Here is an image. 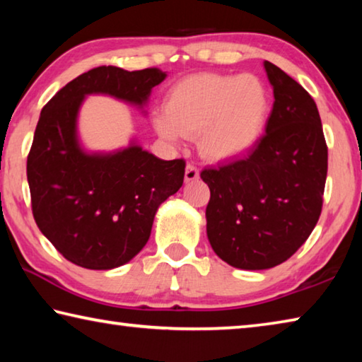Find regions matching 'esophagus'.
I'll list each match as a JSON object with an SVG mask.
<instances>
[{"label": "esophagus", "mask_w": 362, "mask_h": 362, "mask_svg": "<svg viewBox=\"0 0 362 362\" xmlns=\"http://www.w3.org/2000/svg\"><path fill=\"white\" fill-rule=\"evenodd\" d=\"M199 179V169L194 166V164H187L185 169V182H194Z\"/></svg>", "instance_id": "obj_1"}]
</instances>
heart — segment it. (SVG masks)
<instances>
[{"label": "heart", "mask_w": 362, "mask_h": 362, "mask_svg": "<svg viewBox=\"0 0 362 362\" xmlns=\"http://www.w3.org/2000/svg\"><path fill=\"white\" fill-rule=\"evenodd\" d=\"M267 113L268 94L257 76L201 73L170 89L166 113H158L153 122L159 136L173 142L199 136L201 153L223 161L257 142Z\"/></svg>", "instance_id": "obj_1"}]
</instances>
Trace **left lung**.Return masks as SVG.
I'll return each mask as SVG.
<instances>
[{"instance_id": "left-lung-1", "label": "left lung", "mask_w": 362, "mask_h": 362, "mask_svg": "<svg viewBox=\"0 0 362 362\" xmlns=\"http://www.w3.org/2000/svg\"><path fill=\"white\" fill-rule=\"evenodd\" d=\"M274 103L265 134L247 156L201 173L211 189L207 238L241 269L286 262L320 220L327 145L311 95L279 66L263 62Z\"/></svg>"}]
</instances>
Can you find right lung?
Here are the masks:
<instances>
[{
  "mask_svg": "<svg viewBox=\"0 0 362 362\" xmlns=\"http://www.w3.org/2000/svg\"><path fill=\"white\" fill-rule=\"evenodd\" d=\"M164 78L155 66L127 71L102 65L64 86L41 110L27 158L33 217L78 267L112 269L136 257L159 204L179 192L185 175V159L163 161L137 145L112 155L84 153L76 139L79 105L88 94L144 105Z\"/></svg>",
  "mask_w": 362,
  "mask_h": 362,
  "instance_id": "1",
  "label": "right lung"
}]
</instances>
